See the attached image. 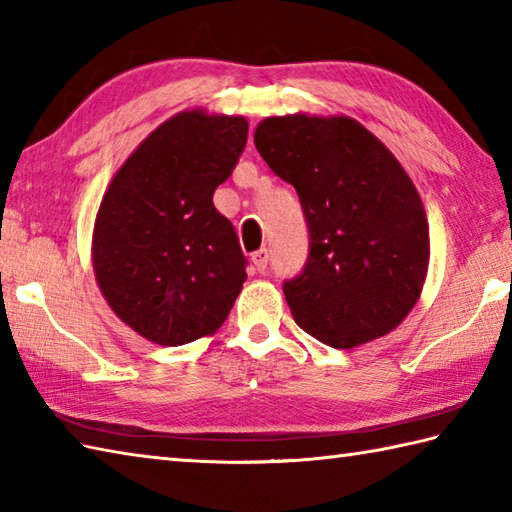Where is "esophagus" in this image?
I'll return each mask as SVG.
<instances>
[{
	"instance_id": "obj_1",
	"label": "esophagus",
	"mask_w": 512,
	"mask_h": 512,
	"mask_svg": "<svg viewBox=\"0 0 512 512\" xmlns=\"http://www.w3.org/2000/svg\"><path fill=\"white\" fill-rule=\"evenodd\" d=\"M250 262H253L255 270H259V273H264L266 266H268V250L266 248L255 250L253 257H250Z\"/></svg>"
}]
</instances>
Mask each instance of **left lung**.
Listing matches in <instances>:
<instances>
[{"label": "left lung", "mask_w": 512, "mask_h": 512, "mask_svg": "<svg viewBox=\"0 0 512 512\" xmlns=\"http://www.w3.org/2000/svg\"><path fill=\"white\" fill-rule=\"evenodd\" d=\"M259 155L293 184L308 226V259L286 279L297 326L322 344L355 348L404 322L422 293L428 219L395 155L350 117H266Z\"/></svg>", "instance_id": "1"}]
</instances>
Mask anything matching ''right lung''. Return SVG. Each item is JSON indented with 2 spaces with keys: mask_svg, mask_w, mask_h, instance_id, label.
<instances>
[{
  "mask_svg": "<svg viewBox=\"0 0 512 512\" xmlns=\"http://www.w3.org/2000/svg\"><path fill=\"white\" fill-rule=\"evenodd\" d=\"M246 137L244 117L177 113L137 146L99 204V290L148 342L182 346L213 335L246 282L235 228L213 204Z\"/></svg>",
  "mask_w": 512,
  "mask_h": 512,
  "instance_id": "add662e5",
  "label": "right lung"
}]
</instances>
